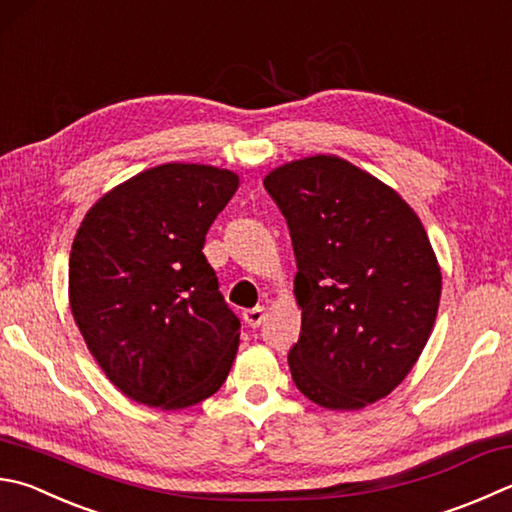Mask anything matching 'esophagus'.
I'll return each instance as SVG.
<instances>
[{
	"label": "esophagus",
	"instance_id": "esophagus-1",
	"mask_svg": "<svg viewBox=\"0 0 512 512\" xmlns=\"http://www.w3.org/2000/svg\"><path fill=\"white\" fill-rule=\"evenodd\" d=\"M265 316H267V312H265V307H252V310H245V314H243V318H245V323L249 325V327H260V323L265 321Z\"/></svg>",
	"mask_w": 512,
	"mask_h": 512
}]
</instances>
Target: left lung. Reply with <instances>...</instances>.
<instances>
[{
	"instance_id": "1",
	"label": "left lung",
	"mask_w": 512,
	"mask_h": 512,
	"mask_svg": "<svg viewBox=\"0 0 512 512\" xmlns=\"http://www.w3.org/2000/svg\"><path fill=\"white\" fill-rule=\"evenodd\" d=\"M267 194L296 256V388L327 410H359L406 379L435 325L441 272L419 216L397 191L336 156L269 171Z\"/></svg>"
}]
</instances>
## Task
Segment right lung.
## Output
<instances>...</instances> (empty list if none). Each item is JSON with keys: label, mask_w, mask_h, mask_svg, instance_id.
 I'll return each mask as SVG.
<instances>
[{"label": "right lung", "mask_w": 512, "mask_h": 512, "mask_svg": "<svg viewBox=\"0 0 512 512\" xmlns=\"http://www.w3.org/2000/svg\"><path fill=\"white\" fill-rule=\"evenodd\" d=\"M236 189L234 171L169 162L111 189L77 229L71 312L104 374L133 401L189 408L227 379L240 321L202 247Z\"/></svg>", "instance_id": "add662e5"}]
</instances>
